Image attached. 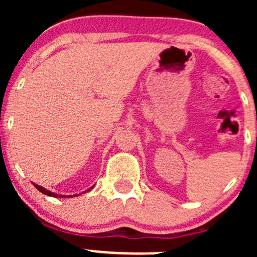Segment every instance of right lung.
<instances>
[{
    "label": "right lung",
    "instance_id": "obj_1",
    "mask_svg": "<svg viewBox=\"0 0 257 257\" xmlns=\"http://www.w3.org/2000/svg\"><path fill=\"white\" fill-rule=\"evenodd\" d=\"M33 185H35L36 189H38V190H40L41 193L46 194V195H48V196H54V198H62V196H63V195H58V194L52 193V191H49V190H46L45 188H42V186L37 185V184H33ZM90 189H92V188H90ZM90 189H88V190H90Z\"/></svg>",
    "mask_w": 257,
    "mask_h": 257
}]
</instances>
